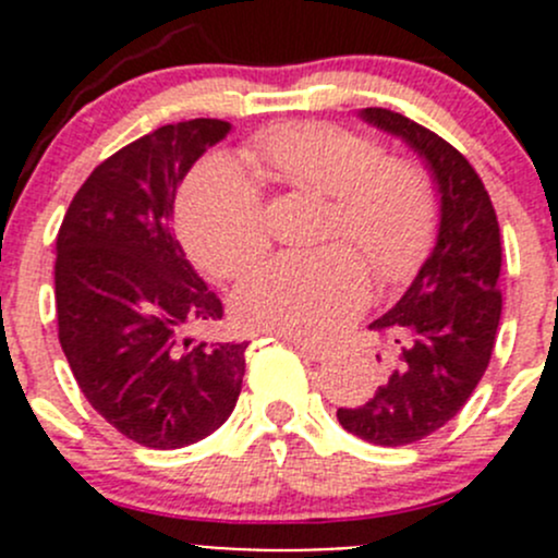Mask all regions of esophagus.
<instances>
[{
	"label": "esophagus",
	"mask_w": 558,
	"mask_h": 558,
	"mask_svg": "<svg viewBox=\"0 0 558 558\" xmlns=\"http://www.w3.org/2000/svg\"><path fill=\"white\" fill-rule=\"evenodd\" d=\"M286 340L291 342V345L296 348V351L302 353V356L305 359H311V362H324L326 356H329V351H326V348H318V345H311V342L307 340H302V337H291V335H283Z\"/></svg>",
	"instance_id": "esophagus-1"
}]
</instances>
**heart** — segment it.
Listing matches in <instances>:
<instances>
[{
	"label": "heart",
	"instance_id": "b5f03b06",
	"mask_svg": "<svg viewBox=\"0 0 558 558\" xmlns=\"http://www.w3.org/2000/svg\"><path fill=\"white\" fill-rule=\"evenodd\" d=\"M245 161L294 189L331 199L315 253H280L253 269L234 294L247 326L329 340L369 296L367 260L378 283L413 278L435 245L437 207L429 172L386 156L375 137L326 121H291L258 132ZM178 227L191 258L216 278H238L269 243L262 191L238 161L210 156L185 178ZM348 242L357 247L342 246Z\"/></svg>",
	"mask_w": 558,
	"mask_h": 558
}]
</instances>
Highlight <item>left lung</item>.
Returning a JSON list of instances; mask_svg holds the SVG:
<instances>
[{"instance_id": "left-lung-1", "label": "left lung", "mask_w": 558, "mask_h": 558, "mask_svg": "<svg viewBox=\"0 0 558 558\" xmlns=\"http://www.w3.org/2000/svg\"><path fill=\"white\" fill-rule=\"evenodd\" d=\"M362 118L418 150L440 189L435 251L402 300L369 324L391 342L386 380L369 402L337 410L342 429L397 448L446 426L481 384L502 315V240L481 174L451 143L386 107Z\"/></svg>"}]
</instances>
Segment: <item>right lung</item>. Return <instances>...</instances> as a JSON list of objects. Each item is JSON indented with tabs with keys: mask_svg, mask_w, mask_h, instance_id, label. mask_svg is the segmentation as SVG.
Instances as JSON below:
<instances>
[{
	"mask_svg": "<svg viewBox=\"0 0 558 558\" xmlns=\"http://www.w3.org/2000/svg\"><path fill=\"white\" fill-rule=\"evenodd\" d=\"M218 118L167 123L105 159L56 238L59 342L92 408L156 451L191 446L232 415L247 342H191L223 315L172 234L180 180L227 137Z\"/></svg>",
	"mask_w": 558,
	"mask_h": 558,
	"instance_id": "obj_1",
	"label": "right lung"
}]
</instances>
